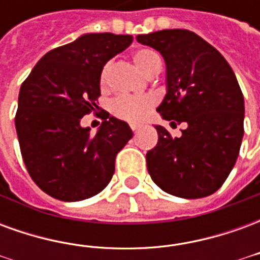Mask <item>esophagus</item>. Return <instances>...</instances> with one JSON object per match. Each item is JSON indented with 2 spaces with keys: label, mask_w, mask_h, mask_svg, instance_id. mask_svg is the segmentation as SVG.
<instances>
[{
  "label": "esophagus",
  "mask_w": 260,
  "mask_h": 260,
  "mask_svg": "<svg viewBox=\"0 0 260 260\" xmlns=\"http://www.w3.org/2000/svg\"><path fill=\"white\" fill-rule=\"evenodd\" d=\"M131 129L134 131V132H138V131H139V126H138V125H131Z\"/></svg>",
  "instance_id": "esophagus-1"
}]
</instances>
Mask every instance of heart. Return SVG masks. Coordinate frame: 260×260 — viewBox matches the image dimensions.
<instances>
[{
	"mask_svg": "<svg viewBox=\"0 0 260 260\" xmlns=\"http://www.w3.org/2000/svg\"><path fill=\"white\" fill-rule=\"evenodd\" d=\"M134 62L142 74H145L146 76L153 74L156 69H160L161 67L157 54L152 50H147V48L136 50L134 53ZM108 71H110V62L104 65L100 71L99 83H100L102 89L107 86ZM154 104H156V97L153 96H118L111 100L108 107L114 117L131 122V124H139L149 117Z\"/></svg>",
	"mask_w": 260,
	"mask_h": 260,
	"instance_id": "obj_1",
	"label": "heart"
}]
</instances>
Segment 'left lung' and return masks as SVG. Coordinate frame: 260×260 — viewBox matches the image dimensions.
Returning a JSON list of instances; mask_svg holds the SVG:
<instances>
[{
	"label": "left lung",
	"mask_w": 260,
	"mask_h": 260,
	"mask_svg": "<svg viewBox=\"0 0 260 260\" xmlns=\"http://www.w3.org/2000/svg\"><path fill=\"white\" fill-rule=\"evenodd\" d=\"M167 68V93L157 111L180 138L156 125L158 141L146 154L147 171L164 192L196 199L214 193L234 167L244 136V96L234 71L216 48L185 29L139 35Z\"/></svg>",
	"instance_id": "1"
}]
</instances>
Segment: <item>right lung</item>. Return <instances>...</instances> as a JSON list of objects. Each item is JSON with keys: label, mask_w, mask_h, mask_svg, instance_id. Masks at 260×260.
Returning <instances> with one entry per match:
<instances>
[{"label": "right lung", "mask_w": 260, "mask_h": 260, "mask_svg": "<svg viewBox=\"0 0 260 260\" xmlns=\"http://www.w3.org/2000/svg\"><path fill=\"white\" fill-rule=\"evenodd\" d=\"M134 37L86 33L48 51L20 86L15 126L31 180L47 195L78 202L102 192L115 156L132 138L125 121L103 114L96 135L80 126L100 96V71Z\"/></svg>", "instance_id": "add662e5"}]
</instances>
